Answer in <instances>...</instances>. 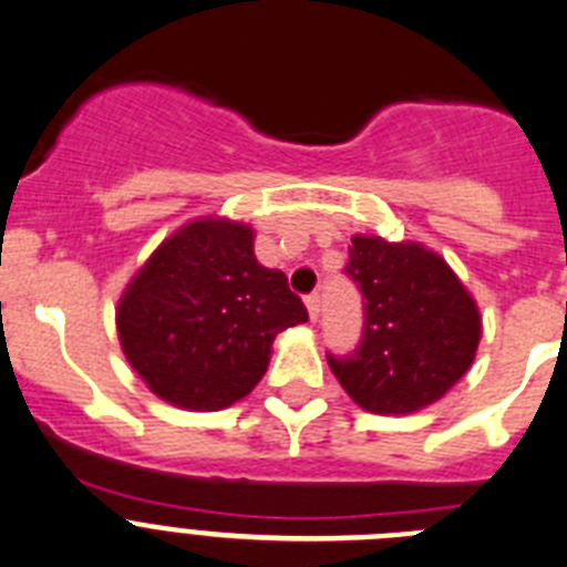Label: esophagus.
Listing matches in <instances>:
<instances>
[{
    "instance_id": "1",
    "label": "esophagus",
    "mask_w": 567,
    "mask_h": 567,
    "mask_svg": "<svg viewBox=\"0 0 567 567\" xmlns=\"http://www.w3.org/2000/svg\"><path fill=\"white\" fill-rule=\"evenodd\" d=\"M305 305H307V312H310V318H312V321H316L318 312H321V296L310 293V296H307V299H305Z\"/></svg>"
}]
</instances>
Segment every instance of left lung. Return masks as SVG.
Masks as SVG:
<instances>
[{
    "mask_svg": "<svg viewBox=\"0 0 567 567\" xmlns=\"http://www.w3.org/2000/svg\"><path fill=\"white\" fill-rule=\"evenodd\" d=\"M346 274L365 307L351 354H327L329 368L362 410L410 415L449 393L476 357V301L435 251L354 235Z\"/></svg>",
    "mask_w": 567,
    "mask_h": 567,
    "instance_id": "obj_1",
    "label": "left lung"
}]
</instances>
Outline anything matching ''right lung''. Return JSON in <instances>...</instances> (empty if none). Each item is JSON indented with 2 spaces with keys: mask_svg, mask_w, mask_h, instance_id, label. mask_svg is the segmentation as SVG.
Here are the masks:
<instances>
[{
  "mask_svg": "<svg viewBox=\"0 0 567 567\" xmlns=\"http://www.w3.org/2000/svg\"><path fill=\"white\" fill-rule=\"evenodd\" d=\"M305 321L288 277L257 262L255 229L227 218H199L163 240L115 310L137 377L163 401L196 412L249 395L274 338Z\"/></svg>",
  "mask_w": 567,
  "mask_h": 567,
  "instance_id": "right-lung-1",
  "label": "right lung"
}]
</instances>
